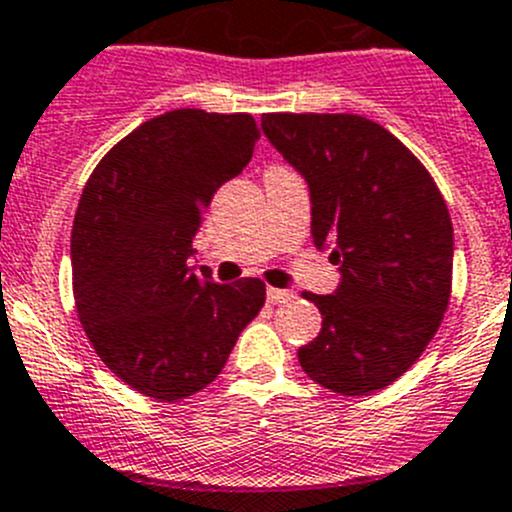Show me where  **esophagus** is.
Masks as SVG:
<instances>
[{"label":"esophagus","instance_id":"34e87169","mask_svg":"<svg viewBox=\"0 0 512 512\" xmlns=\"http://www.w3.org/2000/svg\"><path fill=\"white\" fill-rule=\"evenodd\" d=\"M266 299H269V304H286V301L294 299V291L274 289V286H271V289L266 291Z\"/></svg>","mask_w":512,"mask_h":512}]
</instances>
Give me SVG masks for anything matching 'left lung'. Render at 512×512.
<instances>
[{"label": "left lung", "mask_w": 512, "mask_h": 512, "mask_svg": "<svg viewBox=\"0 0 512 512\" xmlns=\"http://www.w3.org/2000/svg\"><path fill=\"white\" fill-rule=\"evenodd\" d=\"M266 138L311 191V238L342 266L334 294L304 291L321 332L299 349L316 384L364 397L397 382L432 342L452 294V221L430 170L362 115L269 113Z\"/></svg>", "instance_id": "obj_1"}]
</instances>
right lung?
<instances>
[{"instance_id": "1", "label": "right lung", "mask_w": 512, "mask_h": 512, "mask_svg": "<svg viewBox=\"0 0 512 512\" xmlns=\"http://www.w3.org/2000/svg\"><path fill=\"white\" fill-rule=\"evenodd\" d=\"M261 138L248 113L173 110L125 135L97 163L72 223V294L110 372L158 402L221 374L266 301L261 279L221 286L188 266L213 193Z\"/></svg>"}]
</instances>
